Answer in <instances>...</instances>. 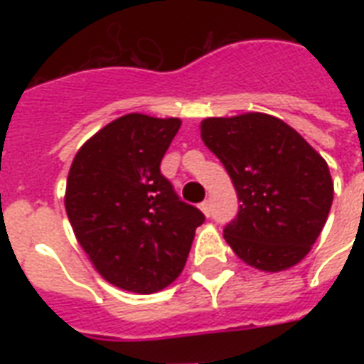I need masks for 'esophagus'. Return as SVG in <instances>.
Listing matches in <instances>:
<instances>
[{
	"mask_svg": "<svg viewBox=\"0 0 364 364\" xmlns=\"http://www.w3.org/2000/svg\"><path fill=\"white\" fill-rule=\"evenodd\" d=\"M200 210H202V213H204L205 217H210V213H211L210 202H208V200H205V202H202V204H200Z\"/></svg>",
	"mask_w": 364,
	"mask_h": 364,
	"instance_id": "obj_1",
	"label": "esophagus"
}]
</instances>
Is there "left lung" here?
I'll list each match as a JSON object with an SVG mask.
<instances>
[{
	"label": "left lung",
	"mask_w": 364,
	"mask_h": 364,
	"mask_svg": "<svg viewBox=\"0 0 364 364\" xmlns=\"http://www.w3.org/2000/svg\"><path fill=\"white\" fill-rule=\"evenodd\" d=\"M238 193V215L225 240L243 262L282 272L304 259L333 205V179L321 154L289 124L266 115L211 117L200 124Z\"/></svg>",
	"instance_id": "8db88e82"
}]
</instances>
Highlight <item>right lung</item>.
<instances>
[{"instance_id":"obj_1","label":"right lung","mask_w":364,"mask_h":364,"mask_svg":"<svg viewBox=\"0 0 364 364\" xmlns=\"http://www.w3.org/2000/svg\"><path fill=\"white\" fill-rule=\"evenodd\" d=\"M179 119L130 113L94 134L71 162L65 211L100 276L132 293L168 287L187 262L204 213L160 173Z\"/></svg>"}]
</instances>
